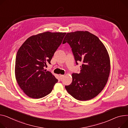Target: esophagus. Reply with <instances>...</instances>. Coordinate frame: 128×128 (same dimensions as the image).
Here are the masks:
<instances>
[{
    "label": "esophagus",
    "mask_w": 128,
    "mask_h": 128,
    "mask_svg": "<svg viewBox=\"0 0 128 128\" xmlns=\"http://www.w3.org/2000/svg\"><path fill=\"white\" fill-rule=\"evenodd\" d=\"M64 77V75H62V74L60 75V78L61 80H62V79H63Z\"/></svg>",
    "instance_id": "34e87169"
}]
</instances>
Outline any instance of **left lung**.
Listing matches in <instances>:
<instances>
[{
    "mask_svg": "<svg viewBox=\"0 0 128 128\" xmlns=\"http://www.w3.org/2000/svg\"><path fill=\"white\" fill-rule=\"evenodd\" d=\"M72 48L76 63L83 64L79 74H72V83L65 86L67 92L80 101L90 100L103 90L110 72L108 51L99 38L87 31L67 33L63 44Z\"/></svg>",
    "mask_w": 128,
    "mask_h": 128,
    "instance_id": "obj_1",
    "label": "left lung"
}]
</instances>
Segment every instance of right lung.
I'll return each mask as SVG.
<instances>
[{
    "mask_svg": "<svg viewBox=\"0 0 128 128\" xmlns=\"http://www.w3.org/2000/svg\"><path fill=\"white\" fill-rule=\"evenodd\" d=\"M66 33H39L28 38L20 46L15 60V74L18 86L28 97L39 99L52 92L58 79L45 70Z\"/></svg>",
    "mask_w": 128,
    "mask_h": 128,
    "instance_id": "1",
    "label": "right lung"
}]
</instances>
